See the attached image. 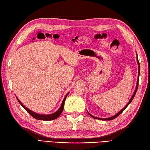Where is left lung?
I'll return each mask as SVG.
<instances>
[{"label": "left lung", "mask_w": 150, "mask_h": 150, "mask_svg": "<svg viewBox=\"0 0 150 150\" xmlns=\"http://www.w3.org/2000/svg\"><path fill=\"white\" fill-rule=\"evenodd\" d=\"M137 63H138V80H137V86H136V89H135V90H134V93H133V95H132V98H131V99L129 100V101H128V103H127V105L125 106V107L122 110H120V112L118 113H117L115 115H114V116H113V117H110V118H98V117H94V116H93V115H91L90 113H89L88 112V113L91 116V117H93V118H95V119H98V120H113V119H115V118H117L118 115H120V114H121L122 113L123 111L125 110V108H126L129 105V104L132 102V101L133 100V98H134V95H135V94H136V93H137V89H138V81H139V61H138V57H137Z\"/></svg>", "instance_id": "8db88e82"}]
</instances>
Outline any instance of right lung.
<instances>
[{
    "mask_svg": "<svg viewBox=\"0 0 150 150\" xmlns=\"http://www.w3.org/2000/svg\"><path fill=\"white\" fill-rule=\"evenodd\" d=\"M69 93H67L66 95V96H65V98H64V100H63V101L62 103V105L60 106V108L56 112L52 113V114H50V115H42V114H38V113H36L35 112H32V111H31L30 110H29L28 108H27V107H25V106H24L20 101H19V100L18 99L17 97V99L18 100V101L19 102V103H20L22 107L24 108V109H25L27 112L29 113L32 117H33L34 118L37 119V120H44V121H49V120H55L56 118H57L58 117H59V116L61 115V113H62L63 112V110H64V104H65V101L66 100V98L67 95H69Z\"/></svg>",
    "mask_w": 150,
    "mask_h": 150,
    "instance_id": "obj_1",
    "label": "right lung"
}]
</instances>
